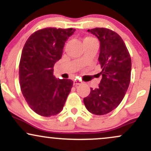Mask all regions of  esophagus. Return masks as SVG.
<instances>
[{"instance_id":"1","label":"esophagus","mask_w":151,"mask_h":151,"mask_svg":"<svg viewBox=\"0 0 151 151\" xmlns=\"http://www.w3.org/2000/svg\"><path fill=\"white\" fill-rule=\"evenodd\" d=\"M81 84H82V82H81V81H79V80H75V81H74V86L81 85Z\"/></svg>"}]
</instances>
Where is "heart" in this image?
<instances>
[{
  "instance_id": "1",
  "label": "heart",
  "mask_w": 151,
  "mask_h": 151,
  "mask_svg": "<svg viewBox=\"0 0 151 151\" xmlns=\"http://www.w3.org/2000/svg\"><path fill=\"white\" fill-rule=\"evenodd\" d=\"M93 37H86L85 39L84 40V42H87V41H91V40H93Z\"/></svg>"
}]
</instances>
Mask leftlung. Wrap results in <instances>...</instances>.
Wrapping results in <instances>:
<instances>
[{"label":"left lung","mask_w":151,"mask_h":151,"mask_svg":"<svg viewBox=\"0 0 151 151\" xmlns=\"http://www.w3.org/2000/svg\"><path fill=\"white\" fill-rule=\"evenodd\" d=\"M87 31L100 41L99 62L102 79L97 88H91L84 103L91 114L104 115L116 108L125 96L131 81V59L124 40L116 32L104 27Z\"/></svg>","instance_id":"8db88e82"}]
</instances>
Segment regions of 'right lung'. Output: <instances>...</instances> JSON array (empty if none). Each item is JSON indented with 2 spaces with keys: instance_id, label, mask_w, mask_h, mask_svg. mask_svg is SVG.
Masks as SVG:
<instances>
[{
  "instance_id": "right-lung-1",
  "label": "right lung",
  "mask_w": 151,
  "mask_h": 151,
  "mask_svg": "<svg viewBox=\"0 0 151 151\" xmlns=\"http://www.w3.org/2000/svg\"><path fill=\"white\" fill-rule=\"evenodd\" d=\"M75 30L41 29L31 35L23 47L19 65L20 89L31 109L42 116L61 112L73 86L71 79H56L53 67L62 58L65 42Z\"/></svg>"
}]
</instances>
